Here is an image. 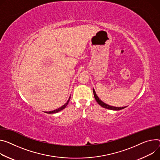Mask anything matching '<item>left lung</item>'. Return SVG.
<instances>
[{
  "label": "left lung",
  "mask_w": 160,
  "mask_h": 160,
  "mask_svg": "<svg viewBox=\"0 0 160 160\" xmlns=\"http://www.w3.org/2000/svg\"><path fill=\"white\" fill-rule=\"evenodd\" d=\"M93 93H94V98H95V99L96 101L98 102V103L102 107L105 108H107V109H109V110H122L124 108H126V107H113V106H110L109 105H107L106 103H105L103 101H101L99 97L97 96L96 93V91L95 90L93 89Z\"/></svg>",
  "instance_id": "obj_1"
}]
</instances>
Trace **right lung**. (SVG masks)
Listing matches in <instances>:
<instances>
[{
	"label": "right lung",
	"mask_w": 160,
	"mask_h": 160,
	"mask_svg": "<svg viewBox=\"0 0 160 160\" xmlns=\"http://www.w3.org/2000/svg\"><path fill=\"white\" fill-rule=\"evenodd\" d=\"M70 98H71V96L69 98L68 100L67 101V102H66L64 105H62V107H61L60 108H57V109H55V110H52V111H50V112H45V113H57V112H59L61 111L62 110L64 109V108L66 107V106L68 105V103H69V100H70Z\"/></svg>",
	"instance_id": "right-lung-1"
}]
</instances>
